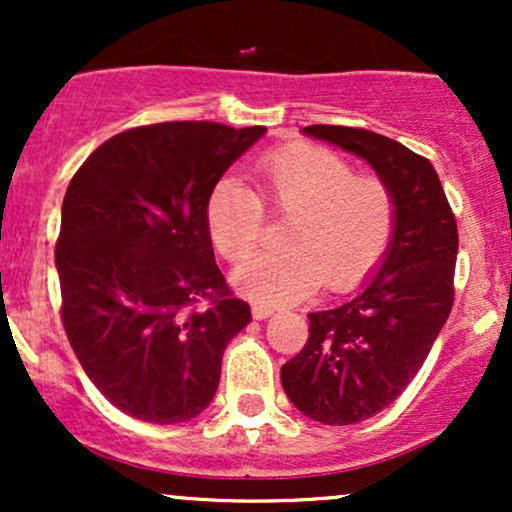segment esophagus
<instances>
[{"label":"esophagus","instance_id":"34e87169","mask_svg":"<svg viewBox=\"0 0 512 512\" xmlns=\"http://www.w3.org/2000/svg\"><path fill=\"white\" fill-rule=\"evenodd\" d=\"M274 313L272 305H264V303H252V317L255 320H264V317H269Z\"/></svg>","mask_w":512,"mask_h":512}]
</instances>
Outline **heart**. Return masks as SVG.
<instances>
[{
  "label": "heart",
  "mask_w": 512,
  "mask_h": 512,
  "mask_svg": "<svg viewBox=\"0 0 512 512\" xmlns=\"http://www.w3.org/2000/svg\"><path fill=\"white\" fill-rule=\"evenodd\" d=\"M257 195L223 178L207 197V231L228 262H240L262 236L264 209L286 216L279 243L236 272L243 293L262 303H293L317 286L344 291L380 262L397 223L392 190L356 173L344 156L317 144H289L255 166Z\"/></svg>",
  "instance_id": "heart-1"
}]
</instances>
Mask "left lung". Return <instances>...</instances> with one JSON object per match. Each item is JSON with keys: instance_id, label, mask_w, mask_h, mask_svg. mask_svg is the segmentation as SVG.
<instances>
[{"instance_id": "obj_1", "label": "left lung", "mask_w": 512, "mask_h": 512, "mask_svg": "<svg viewBox=\"0 0 512 512\" xmlns=\"http://www.w3.org/2000/svg\"><path fill=\"white\" fill-rule=\"evenodd\" d=\"M366 158L397 204L390 250L356 296L310 313L308 342L281 366V385L305 416L327 426L390 407L424 366L455 301L457 221L431 161L370 129L310 125Z\"/></svg>"}]
</instances>
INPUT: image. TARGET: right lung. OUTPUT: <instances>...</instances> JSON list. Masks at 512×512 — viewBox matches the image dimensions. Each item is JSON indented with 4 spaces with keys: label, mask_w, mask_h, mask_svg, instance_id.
<instances>
[{
    "label": "right lung",
    "mask_w": 512,
    "mask_h": 512,
    "mask_svg": "<svg viewBox=\"0 0 512 512\" xmlns=\"http://www.w3.org/2000/svg\"><path fill=\"white\" fill-rule=\"evenodd\" d=\"M264 127L158 122L81 163L62 202V325L117 409L180 424L214 399L226 344L250 322L216 267L207 197Z\"/></svg>",
    "instance_id": "obj_1"
}]
</instances>
